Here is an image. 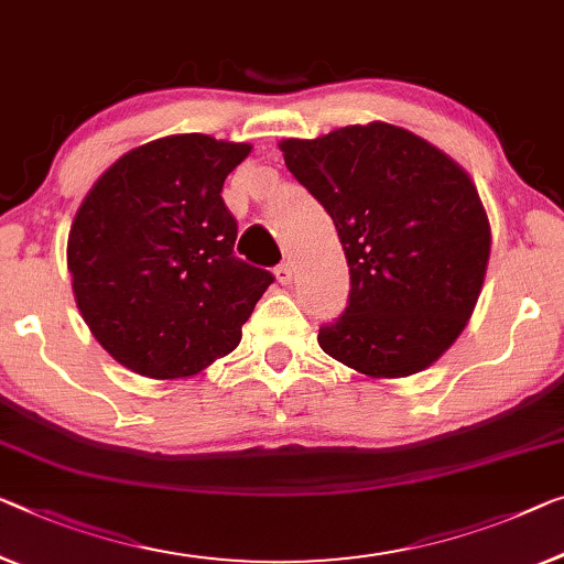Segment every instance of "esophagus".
<instances>
[{"instance_id": "34e87169", "label": "esophagus", "mask_w": 564, "mask_h": 564, "mask_svg": "<svg viewBox=\"0 0 564 564\" xmlns=\"http://www.w3.org/2000/svg\"><path fill=\"white\" fill-rule=\"evenodd\" d=\"M275 281H279L281 285H289L293 281V268L291 263H281L279 268H275Z\"/></svg>"}]
</instances>
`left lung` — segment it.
I'll return each instance as SVG.
<instances>
[{
  "label": "left lung",
  "instance_id": "1",
  "mask_svg": "<svg viewBox=\"0 0 564 564\" xmlns=\"http://www.w3.org/2000/svg\"><path fill=\"white\" fill-rule=\"evenodd\" d=\"M285 166L322 202L349 265V306L318 347L369 380L431 367L466 329L491 253L470 174L384 121L283 139Z\"/></svg>",
  "mask_w": 564,
  "mask_h": 564
}]
</instances>
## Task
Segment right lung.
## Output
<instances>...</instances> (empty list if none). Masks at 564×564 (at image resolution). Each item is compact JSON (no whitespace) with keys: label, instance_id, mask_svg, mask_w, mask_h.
I'll return each mask as SVG.
<instances>
[{"label":"right lung","instance_id":"obj_1","mask_svg":"<svg viewBox=\"0 0 564 564\" xmlns=\"http://www.w3.org/2000/svg\"><path fill=\"white\" fill-rule=\"evenodd\" d=\"M250 144L174 133L126 151L83 197L67 271L90 334L149 380L199 375L242 339L273 275L232 256L223 184Z\"/></svg>","mask_w":564,"mask_h":564}]
</instances>
